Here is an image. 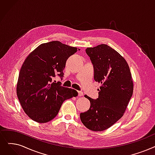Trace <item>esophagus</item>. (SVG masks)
Listing matches in <instances>:
<instances>
[{"instance_id":"34e87169","label":"esophagus","mask_w":155,"mask_h":155,"mask_svg":"<svg viewBox=\"0 0 155 155\" xmlns=\"http://www.w3.org/2000/svg\"><path fill=\"white\" fill-rule=\"evenodd\" d=\"M78 96H82L84 95V94L82 91H78Z\"/></svg>"}]
</instances>
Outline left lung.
Returning <instances> with one entry per match:
<instances>
[{"label":"left lung","instance_id":"left-lung-1","mask_svg":"<svg viewBox=\"0 0 155 155\" xmlns=\"http://www.w3.org/2000/svg\"><path fill=\"white\" fill-rule=\"evenodd\" d=\"M94 67V78L101 84L99 97L90 101L89 110L80 115L82 124L92 131H103L122 118L132 96L134 85L125 59L111 47L101 44L87 48Z\"/></svg>","mask_w":155,"mask_h":155}]
</instances>
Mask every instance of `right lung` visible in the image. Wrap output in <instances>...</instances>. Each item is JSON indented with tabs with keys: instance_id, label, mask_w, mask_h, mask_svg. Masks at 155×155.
Returning <instances> with one entry per match:
<instances>
[{
	"instance_id": "obj_1",
	"label": "right lung",
	"mask_w": 155,
	"mask_h": 155,
	"mask_svg": "<svg viewBox=\"0 0 155 155\" xmlns=\"http://www.w3.org/2000/svg\"><path fill=\"white\" fill-rule=\"evenodd\" d=\"M77 51V48L52 41L40 44L25 60L16 92L22 108L31 120L49 122L65 100L77 96L75 90L52 82L56 75L63 78L66 60Z\"/></svg>"
}]
</instances>
